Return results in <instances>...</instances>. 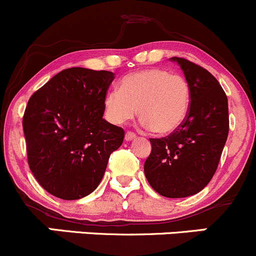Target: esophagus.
I'll return each instance as SVG.
<instances>
[{
    "mask_svg": "<svg viewBox=\"0 0 256 256\" xmlns=\"http://www.w3.org/2000/svg\"><path fill=\"white\" fill-rule=\"evenodd\" d=\"M136 138V135L134 132H130V131H128V132L125 134V140L128 141V142H130V141L135 140Z\"/></svg>",
    "mask_w": 256,
    "mask_h": 256,
    "instance_id": "obj_1",
    "label": "esophagus"
}]
</instances>
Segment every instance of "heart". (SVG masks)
Segmentation results:
<instances>
[{
    "instance_id": "heart-1",
    "label": "heart",
    "mask_w": 256,
    "mask_h": 256,
    "mask_svg": "<svg viewBox=\"0 0 256 256\" xmlns=\"http://www.w3.org/2000/svg\"><path fill=\"white\" fill-rule=\"evenodd\" d=\"M190 88L184 76L166 69H144L121 79L118 89L104 98V112L114 125H124L138 114L144 128L158 135L174 132L187 118Z\"/></svg>"
}]
</instances>
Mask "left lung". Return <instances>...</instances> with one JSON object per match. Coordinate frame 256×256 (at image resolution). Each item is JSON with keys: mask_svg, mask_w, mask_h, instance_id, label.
I'll list each match as a JSON object with an SVG mask.
<instances>
[{"mask_svg": "<svg viewBox=\"0 0 256 256\" xmlns=\"http://www.w3.org/2000/svg\"><path fill=\"white\" fill-rule=\"evenodd\" d=\"M190 88L184 122L171 135L150 138L144 171L151 187L167 198L197 194L214 176L229 132L228 99L219 82L202 66L174 56Z\"/></svg>", "mask_w": 256, "mask_h": 256, "instance_id": "obj_1", "label": "left lung"}]
</instances>
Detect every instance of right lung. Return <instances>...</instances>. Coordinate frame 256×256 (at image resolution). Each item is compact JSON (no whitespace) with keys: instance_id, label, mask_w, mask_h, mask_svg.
I'll return each instance as SVG.
<instances>
[{"instance_id":"right-lung-1","label":"right lung","mask_w":256,"mask_h":256,"mask_svg":"<svg viewBox=\"0 0 256 256\" xmlns=\"http://www.w3.org/2000/svg\"><path fill=\"white\" fill-rule=\"evenodd\" d=\"M114 79L112 72L64 69L28 100L23 116L28 164L50 194L76 200L94 192L110 154L122 144V128L102 118Z\"/></svg>"}]
</instances>
